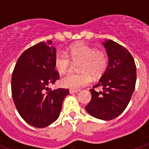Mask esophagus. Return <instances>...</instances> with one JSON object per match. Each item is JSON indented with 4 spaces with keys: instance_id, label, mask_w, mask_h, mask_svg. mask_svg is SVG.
Instances as JSON below:
<instances>
[{
    "instance_id": "1",
    "label": "esophagus",
    "mask_w": 149,
    "mask_h": 149,
    "mask_svg": "<svg viewBox=\"0 0 149 149\" xmlns=\"http://www.w3.org/2000/svg\"><path fill=\"white\" fill-rule=\"evenodd\" d=\"M79 91H80V89H74V88H70L69 89L70 93H78Z\"/></svg>"
}]
</instances>
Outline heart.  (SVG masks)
Here are the masks:
<instances>
[{
	"label": "heart",
	"instance_id": "b5f03b06",
	"mask_svg": "<svg viewBox=\"0 0 149 149\" xmlns=\"http://www.w3.org/2000/svg\"><path fill=\"white\" fill-rule=\"evenodd\" d=\"M72 61L80 63L78 71L80 73H69L62 78V86L78 89L91 81L93 78L100 77L108 67V56L103 51L96 50L90 46L82 43L72 45L67 52H59L56 54L54 65L56 70L64 74L68 71Z\"/></svg>",
	"mask_w": 149,
	"mask_h": 149
}]
</instances>
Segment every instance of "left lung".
<instances>
[{
	"label": "left lung",
	"instance_id": "8db88e82",
	"mask_svg": "<svg viewBox=\"0 0 149 149\" xmlns=\"http://www.w3.org/2000/svg\"><path fill=\"white\" fill-rule=\"evenodd\" d=\"M109 56V65L100 81L92 89L90 102L85 106L91 116L104 120L117 117L131 100L136 81L134 59L125 49L112 40L103 43ZM103 90L97 92L96 87Z\"/></svg>",
	"mask_w": 149,
	"mask_h": 149
}]
</instances>
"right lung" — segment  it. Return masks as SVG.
I'll return each mask as SVG.
<instances>
[{"label":"right lung","mask_w":149,"mask_h":149,"mask_svg":"<svg viewBox=\"0 0 149 149\" xmlns=\"http://www.w3.org/2000/svg\"><path fill=\"white\" fill-rule=\"evenodd\" d=\"M52 40L40 42L26 49L13 72L12 96L19 114L36 128L49 126L58 118L68 89L52 90L49 85L59 80L55 69L56 49Z\"/></svg>","instance_id":"obj_1"}]
</instances>
